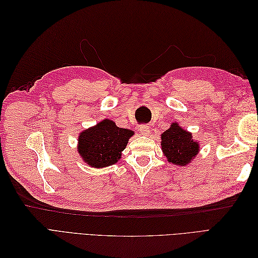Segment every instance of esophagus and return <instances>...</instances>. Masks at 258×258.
<instances>
[{
	"label": "esophagus",
	"mask_w": 258,
	"mask_h": 258,
	"mask_svg": "<svg viewBox=\"0 0 258 258\" xmlns=\"http://www.w3.org/2000/svg\"><path fill=\"white\" fill-rule=\"evenodd\" d=\"M138 131H139V134L141 135V136H147L148 134H150V127L143 124V126H140L139 127Z\"/></svg>",
	"instance_id": "esophagus-1"
}]
</instances>
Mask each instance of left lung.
<instances>
[{
  "instance_id": "left-lung-1",
  "label": "left lung",
  "mask_w": 258,
  "mask_h": 258,
  "mask_svg": "<svg viewBox=\"0 0 258 258\" xmlns=\"http://www.w3.org/2000/svg\"><path fill=\"white\" fill-rule=\"evenodd\" d=\"M161 150L167 160L175 166H186L196 157L200 147L190 132L173 122L161 135Z\"/></svg>"
}]
</instances>
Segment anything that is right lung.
I'll use <instances>...</instances> for the list:
<instances>
[{
	"label": "right lung",
	"mask_w": 258,
	"mask_h": 258,
	"mask_svg": "<svg viewBox=\"0 0 258 258\" xmlns=\"http://www.w3.org/2000/svg\"><path fill=\"white\" fill-rule=\"evenodd\" d=\"M134 135L132 130L119 128L113 120L104 119L81 132L77 151L88 166L108 167L121 158V152Z\"/></svg>",
	"instance_id": "add662e5"
}]
</instances>
